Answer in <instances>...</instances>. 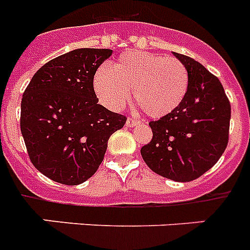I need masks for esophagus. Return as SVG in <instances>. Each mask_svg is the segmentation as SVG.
I'll list each match as a JSON object with an SVG mask.
<instances>
[{
	"label": "esophagus",
	"instance_id": "obj_1",
	"mask_svg": "<svg viewBox=\"0 0 250 250\" xmlns=\"http://www.w3.org/2000/svg\"><path fill=\"white\" fill-rule=\"evenodd\" d=\"M140 122L136 121V119L133 118H128L127 119V122H125V125L128 127V128H132V127H136V125H139Z\"/></svg>",
	"mask_w": 250,
	"mask_h": 250
}]
</instances>
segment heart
I'll return each instance as SVG.
<instances>
[{"label": "heart", "instance_id": "heart-1", "mask_svg": "<svg viewBox=\"0 0 250 250\" xmlns=\"http://www.w3.org/2000/svg\"><path fill=\"white\" fill-rule=\"evenodd\" d=\"M188 74L178 59L144 51L125 52L113 66L103 65L93 76L101 104L117 111L132 99L153 118L169 114L184 101Z\"/></svg>", "mask_w": 250, "mask_h": 250}]
</instances>
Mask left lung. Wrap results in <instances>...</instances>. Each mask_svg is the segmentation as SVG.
Segmentation results:
<instances>
[{"instance_id": "obj_1", "label": "left lung", "mask_w": 250, "mask_h": 250, "mask_svg": "<svg viewBox=\"0 0 250 250\" xmlns=\"http://www.w3.org/2000/svg\"><path fill=\"white\" fill-rule=\"evenodd\" d=\"M173 55L188 70V92L172 113L150 122L153 140L141 147V155L162 177L188 182L210 169L224 154L231 106L217 77L194 59Z\"/></svg>"}]
</instances>
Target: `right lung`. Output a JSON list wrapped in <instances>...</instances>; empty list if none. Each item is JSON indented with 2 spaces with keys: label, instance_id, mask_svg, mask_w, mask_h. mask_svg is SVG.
Segmentation results:
<instances>
[{
  "label": "right lung",
  "instance_id": "1",
  "mask_svg": "<svg viewBox=\"0 0 250 250\" xmlns=\"http://www.w3.org/2000/svg\"><path fill=\"white\" fill-rule=\"evenodd\" d=\"M109 48H77L38 70L21 99L20 129L30 162L59 184L79 185L104 159L107 140L125 115L99 104L93 76Z\"/></svg>",
  "mask_w": 250,
  "mask_h": 250
}]
</instances>
